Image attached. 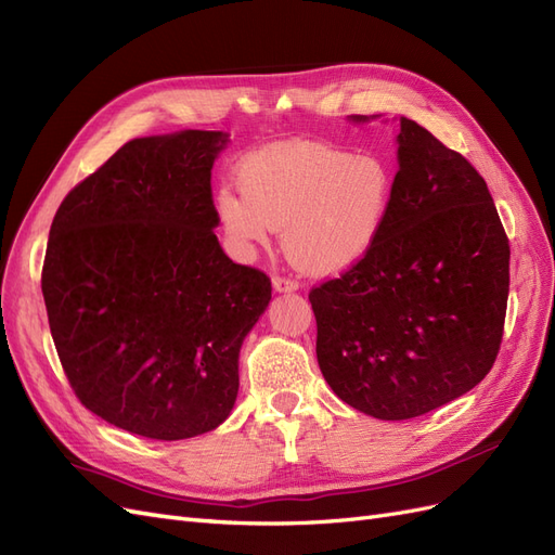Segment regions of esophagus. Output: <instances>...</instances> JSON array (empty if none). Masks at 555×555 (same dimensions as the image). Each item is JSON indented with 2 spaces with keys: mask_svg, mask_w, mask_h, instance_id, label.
I'll use <instances>...</instances> for the list:
<instances>
[{
  "mask_svg": "<svg viewBox=\"0 0 555 555\" xmlns=\"http://www.w3.org/2000/svg\"><path fill=\"white\" fill-rule=\"evenodd\" d=\"M273 289L278 294H292L298 289V284L294 280H287V278H273Z\"/></svg>",
  "mask_w": 555,
  "mask_h": 555,
  "instance_id": "34e87169",
  "label": "esophagus"
}]
</instances>
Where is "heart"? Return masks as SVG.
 <instances>
[{
  "label": "heart",
  "instance_id": "1",
  "mask_svg": "<svg viewBox=\"0 0 555 555\" xmlns=\"http://www.w3.org/2000/svg\"><path fill=\"white\" fill-rule=\"evenodd\" d=\"M241 192L217 194V220L241 247L282 229L287 259L308 275H338L373 249L389 217L393 176L375 155L324 143H284L243 162Z\"/></svg>",
  "mask_w": 555,
  "mask_h": 555
}]
</instances>
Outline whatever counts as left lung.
I'll list each match as a JSON object with an SVG mask.
<instances>
[{"instance_id": "8db88e82", "label": "left lung", "mask_w": 555, "mask_h": 555, "mask_svg": "<svg viewBox=\"0 0 555 555\" xmlns=\"http://www.w3.org/2000/svg\"><path fill=\"white\" fill-rule=\"evenodd\" d=\"M398 122L382 236L345 275L310 292L324 379L382 422L475 389L498 357L509 296V241L483 178L422 125Z\"/></svg>"}]
</instances>
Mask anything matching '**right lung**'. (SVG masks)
Listing matches in <instances>:
<instances>
[{"mask_svg": "<svg viewBox=\"0 0 555 555\" xmlns=\"http://www.w3.org/2000/svg\"><path fill=\"white\" fill-rule=\"evenodd\" d=\"M224 131L125 143L55 212L41 292L62 367L104 422L188 440L227 422L245 335L271 280L215 236L210 171Z\"/></svg>", "mask_w": 555, "mask_h": 555, "instance_id": "obj_1", "label": "right lung"}]
</instances>
